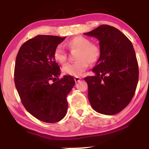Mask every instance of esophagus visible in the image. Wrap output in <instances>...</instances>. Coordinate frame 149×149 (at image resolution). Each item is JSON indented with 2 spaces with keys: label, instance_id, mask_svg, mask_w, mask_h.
<instances>
[{
  "label": "esophagus",
  "instance_id": "esophagus-1",
  "mask_svg": "<svg viewBox=\"0 0 149 149\" xmlns=\"http://www.w3.org/2000/svg\"><path fill=\"white\" fill-rule=\"evenodd\" d=\"M81 80V78L80 77H75L74 78V80L76 83H78V82H79L80 80Z\"/></svg>",
  "mask_w": 149,
  "mask_h": 149
}]
</instances>
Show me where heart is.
<instances>
[{
    "label": "heart",
    "mask_w": 149,
    "mask_h": 149,
    "mask_svg": "<svg viewBox=\"0 0 149 149\" xmlns=\"http://www.w3.org/2000/svg\"><path fill=\"white\" fill-rule=\"evenodd\" d=\"M66 46L71 51H77L75 59L76 61L63 66V73L72 76H80L88 69L89 64H94L98 61L101 49L98 45L91 43L90 40L83 36H76L66 42ZM54 58L59 64H64L67 54L62 46L58 45L54 51Z\"/></svg>",
    "instance_id": "obj_1"
}]
</instances>
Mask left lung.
Listing matches in <instances>:
<instances>
[{
  "label": "left lung",
  "instance_id": "1",
  "mask_svg": "<svg viewBox=\"0 0 149 149\" xmlns=\"http://www.w3.org/2000/svg\"><path fill=\"white\" fill-rule=\"evenodd\" d=\"M100 40L101 55L92 69L95 75L85 77L92 109L104 115H114L131 102L139 80V68L133 45L118 29L101 25L85 33Z\"/></svg>",
  "mask_w": 149,
  "mask_h": 149
}]
</instances>
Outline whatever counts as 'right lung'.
<instances>
[{
	"label": "right lung",
	"instance_id": "obj_1",
	"mask_svg": "<svg viewBox=\"0 0 149 149\" xmlns=\"http://www.w3.org/2000/svg\"><path fill=\"white\" fill-rule=\"evenodd\" d=\"M65 38L39 35L20 47L15 66V83L28 112L42 122L54 123L67 112L66 96L75 85L73 76L59 79L60 68L54 51Z\"/></svg>",
	"mask_w": 149,
	"mask_h": 149
}]
</instances>
